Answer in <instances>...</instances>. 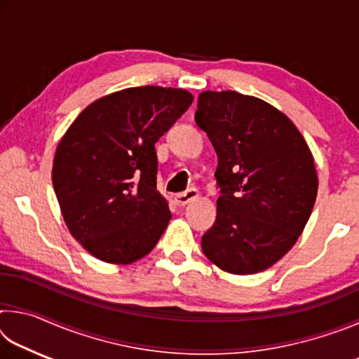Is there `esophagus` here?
<instances>
[{
	"label": "esophagus",
	"mask_w": 359,
	"mask_h": 359,
	"mask_svg": "<svg viewBox=\"0 0 359 359\" xmlns=\"http://www.w3.org/2000/svg\"><path fill=\"white\" fill-rule=\"evenodd\" d=\"M198 194L199 193H198L196 188L190 187V188H187L185 191L175 194L174 201H175V204H177V205H185V204H188L190 201H193V199H196Z\"/></svg>",
	"instance_id": "esophagus-1"
}]
</instances>
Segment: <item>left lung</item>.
<instances>
[{
	"label": "left lung",
	"instance_id": "obj_1",
	"mask_svg": "<svg viewBox=\"0 0 359 359\" xmlns=\"http://www.w3.org/2000/svg\"><path fill=\"white\" fill-rule=\"evenodd\" d=\"M194 120L217 151L220 188L203 252L231 274H257L296 244L312 214L313 156L293 121L255 96L203 92Z\"/></svg>",
	"mask_w": 359,
	"mask_h": 359
}]
</instances>
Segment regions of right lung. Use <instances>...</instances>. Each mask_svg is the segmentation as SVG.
<instances>
[{
	"label": "right lung",
	"mask_w": 359,
	"mask_h": 359,
	"mask_svg": "<svg viewBox=\"0 0 359 359\" xmlns=\"http://www.w3.org/2000/svg\"><path fill=\"white\" fill-rule=\"evenodd\" d=\"M193 102L180 88H126L95 101L69 126L52 182L71 234L101 261L130 264L165 233L155 144Z\"/></svg>",
	"instance_id": "right-lung-1"
}]
</instances>
